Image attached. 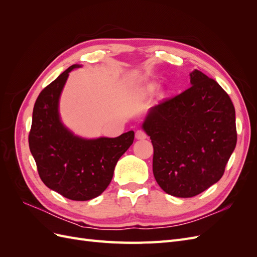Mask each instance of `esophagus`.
I'll return each mask as SVG.
<instances>
[{"label": "esophagus", "instance_id": "obj_1", "mask_svg": "<svg viewBox=\"0 0 257 257\" xmlns=\"http://www.w3.org/2000/svg\"><path fill=\"white\" fill-rule=\"evenodd\" d=\"M135 137L137 139H146L147 138V134L142 130H137L136 133H135Z\"/></svg>", "mask_w": 257, "mask_h": 257}]
</instances>
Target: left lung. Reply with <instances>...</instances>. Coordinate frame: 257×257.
Segmentation results:
<instances>
[{"label": "left lung", "instance_id": "left-lung-1", "mask_svg": "<svg viewBox=\"0 0 257 257\" xmlns=\"http://www.w3.org/2000/svg\"><path fill=\"white\" fill-rule=\"evenodd\" d=\"M191 87L148 112L143 128L153 145V175L162 190L193 197L222 178L237 143L235 107L214 79L197 69Z\"/></svg>", "mask_w": 257, "mask_h": 257}]
</instances>
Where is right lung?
<instances>
[{
    "label": "right lung",
    "mask_w": 257,
    "mask_h": 257,
    "mask_svg": "<svg viewBox=\"0 0 257 257\" xmlns=\"http://www.w3.org/2000/svg\"><path fill=\"white\" fill-rule=\"evenodd\" d=\"M69 66L38 95L29 134V147L42 181L72 200H90L109 185L116 162L134 142V132L119 137L85 139L61 122L59 99Z\"/></svg>",
    "instance_id": "obj_1"
}]
</instances>
